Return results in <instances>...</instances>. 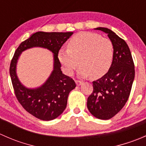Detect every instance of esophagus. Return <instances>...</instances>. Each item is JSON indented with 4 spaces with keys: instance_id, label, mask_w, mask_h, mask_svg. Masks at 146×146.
<instances>
[{
    "instance_id": "34e87169",
    "label": "esophagus",
    "mask_w": 146,
    "mask_h": 146,
    "mask_svg": "<svg viewBox=\"0 0 146 146\" xmlns=\"http://www.w3.org/2000/svg\"><path fill=\"white\" fill-rule=\"evenodd\" d=\"M76 85H77L78 86H80V85H81L82 84V82L80 81V80H76Z\"/></svg>"
}]
</instances>
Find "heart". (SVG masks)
<instances>
[{
	"instance_id": "obj_1",
	"label": "heart",
	"mask_w": 146,
	"mask_h": 146,
	"mask_svg": "<svg viewBox=\"0 0 146 146\" xmlns=\"http://www.w3.org/2000/svg\"><path fill=\"white\" fill-rule=\"evenodd\" d=\"M61 49L58 57L66 74L72 75L79 64V73L83 77L91 75L92 78L104 76L111 68L114 58V47L111 40L98 34L82 32L73 36Z\"/></svg>"
}]
</instances>
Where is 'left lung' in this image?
<instances>
[{
	"mask_svg": "<svg viewBox=\"0 0 146 146\" xmlns=\"http://www.w3.org/2000/svg\"><path fill=\"white\" fill-rule=\"evenodd\" d=\"M107 34L114 47V58L109 71L92 82L93 91L88 97L90 112L100 119L112 118L124 107L130 95L135 77V67L129 46L110 29L98 27Z\"/></svg>",
	"mask_w": 146,
	"mask_h": 146,
	"instance_id": "1",
	"label": "left lung"
}]
</instances>
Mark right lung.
Masks as SVG:
<instances>
[{"instance_id": "add662e5", "label": "right lung", "mask_w": 146, "mask_h": 146, "mask_svg": "<svg viewBox=\"0 0 146 146\" xmlns=\"http://www.w3.org/2000/svg\"><path fill=\"white\" fill-rule=\"evenodd\" d=\"M73 34L71 32H36L20 44L11 60L10 75L16 98L27 112L40 120H53L61 115L67 105L69 92L76 87L71 78L62 73L58 58L60 48ZM35 46L48 48L54 53V70L42 86L28 89L17 78L16 64L23 50Z\"/></svg>"}]
</instances>
